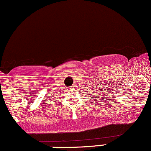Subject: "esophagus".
<instances>
[{
  "label": "esophagus",
  "mask_w": 151,
  "mask_h": 151,
  "mask_svg": "<svg viewBox=\"0 0 151 151\" xmlns=\"http://www.w3.org/2000/svg\"><path fill=\"white\" fill-rule=\"evenodd\" d=\"M70 88H69V89H70ZM71 90H72V89H71Z\"/></svg>",
  "instance_id": "1"
}]
</instances>
